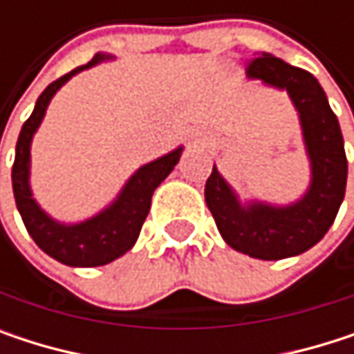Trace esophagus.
<instances>
[{
  "mask_svg": "<svg viewBox=\"0 0 354 354\" xmlns=\"http://www.w3.org/2000/svg\"><path fill=\"white\" fill-rule=\"evenodd\" d=\"M198 145H203V135L198 131H192L188 135V147H198Z\"/></svg>",
  "mask_w": 354,
  "mask_h": 354,
  "instance_id": "1",
  "label": "esophagus"
}]
</instances>
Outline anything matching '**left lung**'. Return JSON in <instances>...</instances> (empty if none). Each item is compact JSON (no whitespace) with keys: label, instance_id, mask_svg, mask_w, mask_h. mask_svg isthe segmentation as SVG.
<instances>
[{"label":"left lung","instance_id":"left-lung-1","mask_svg":"<svg viewBox=\"0 0 354 354\" xmlns=\"http://www.w3.org/2000/svg\"><path fill=\"white\" fill-rule=\"evenodd\" d=\"M246 75L289 94L299 114L312 180L306 194L291 205L242 203L219 170L205 184V201L227 246L260 260H281L316 246L336 219L346 188V153L336 114L319 82L270 53L248 65Z\"/></svg>","mask_w":354,"mask_h":354}]
</instances>
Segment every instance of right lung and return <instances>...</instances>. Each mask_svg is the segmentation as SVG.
<instances>
[{
    "label": "right lung",
    "mask_w": 354,
    "mask_h": 354,
    "mask_svg": "<svg viewBox=\"0 0 354 354\" xmlns=\"http://www.w3.org/2000/svg\"><path fill=\"white\" fill-rule=\"evenodd\" d=\"M106 59H112V57L106 53H98L90 63L75 67L67 75L48 84L46 90L38 96L35 110L30 118L24 122L18 143H16V160L12 168V186H14L16 207L36 246L42 252H46L50 258L67 266H84V268L102 266L120 258L122 254H127L135 246L139 232L143 227V221L149 213L153 190L170 176L184 149L180 145L174 151L141 166L127 180L118 196L106 209H102L100 213H96L94 217L86 221L61 223L40 209L30 188L32 137L44 118V112L50 104L53 96L61 90V86H65L80 71L90 69Z\"/></svg>",
    "instance_id": "obj_1"
}]
</instances>
